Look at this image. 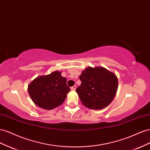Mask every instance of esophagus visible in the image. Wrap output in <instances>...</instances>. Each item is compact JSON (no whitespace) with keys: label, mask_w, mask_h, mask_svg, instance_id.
<instances>
[{"label":"esophagus","mask_w":150,"mask_h":150,"mask_svg":"<svg viewBox=\"0 0 150 150\" xmlns=\"http://www.w3.org/2000/svg\"><path fill=\"white\" fill-rule=\"evenodd\" d=\"M76 88V85H74V86H73L71 87V90H72V91H75V89Z\"/></svg>","instance_id":"34e87169"}]
</instances>
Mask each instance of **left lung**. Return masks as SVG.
Wrapping results in <instances>:
<instances>
[{"label": "left lung", "mask_w": 150, "mask_h": 150, "mask_svg": "<svg viewBox=\"0 0 150 150\" xmlns=\"http://www.w3.org/2000/svg\"><path fill=\"white\" fill-rule=\"evenodd\" d=\"M80 79L82 83L76 92L83 105L99 110L112 102L118 88V79L113 72L102 67H88L82 71Z\"/></svg>", "instance_id": "1"}]
</instances>
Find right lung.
Masks as SVG:
<instances>
[{"label": "right lung", "instance_id": "obj_1", "mask_svg": "<svg viewBox=\"0 0 150 150\" xmlns=\"http://www.w3.org/2000/svg\"><path fill=\"white\" fill-rule=\"evenodd\" d=\"M62 72L54 71L38 76L28 85V91L33 102L40 108L51 110L63 104L70 89Z\"/></svg>", "mask_w": 150, "mask_h": 150}]
</instances>
